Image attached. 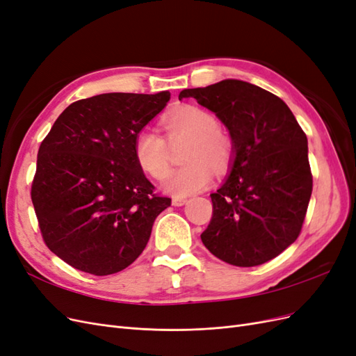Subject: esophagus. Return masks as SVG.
<instances>
[{
	"instance_id": "esophagus-1",
	"label": "esophagus",
	"mask_w": 356,
	"mask_h": 356,
	"mask_svg": "<svg viewBox=\"0 0 356 356\" xmlns=\"http://www.w3.org/2000/svg\"><path fill=\"white\" fill-rule=\"evenodd\" d=\"M186 202H187V199H182V197L172 199V204H174V207H182V204H186Z\"/></svg>"
}]
</instances>
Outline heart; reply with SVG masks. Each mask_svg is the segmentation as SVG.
Returning a JSON list of instances; mask_svg holds the SVG:
<instances>
[{"mask_svg":"<svg viewBox=\"0 0 356 356\" xmlns=\"http://www.w3.org/2000/svg\"><path fill=\"white\" fill-rule=\"evenodd\" d=\"M169 143L188 139L181 169L170 172L163 190L175 197H186L203 190L212 181V169L222 174L232 159V141L218 127L211 111L195 105H184L163 118ZM134 153L139 168L149 177L163 179L169 170L168 141L153 129L138 132Z\"/></svg>","mask_w":356,"mask_h":356,"instance_id":"b5f03b06","label":"heart"}]
</instances>
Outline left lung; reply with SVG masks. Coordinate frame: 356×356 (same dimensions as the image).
Here are the masks:
<instances>
[{
    "mask_svg": "<svg viewBox=\"0 0 356 356\" xmlns=\"http://www.w3.org/2000/svg\"><path fill=\"white\" fill-rule=\"evenodd\" d=\"M178 98L215 113L233 144L230 175L211 195L203 245L233 266L267 263L296 242L306 217L314 186L306 134L281 98L242 80L186 89Z\"/></svg>",
    "mask_w": 356,
    "mask_h": 356,
    "instance_id": "8db88e82",
    "label": "left lung"
}]
</instances>
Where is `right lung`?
Here are the masks:
<instances>
[{"label": "right lung", "mask_w": 356, "mask_h": 356, "mask_svg": "<svg viewBox=\"0 0 356 356\" xmlns=\"http://www.w3.org/2000/svg\"><path fill=\"white\" fill-rule=\"evenodd\" d=\"M169 99V92L102 93L58 117L38 149L31 199L42 239L60 260L106 276L141 255L170 199L156 195L134 144Z\"/></svg>", "instance_id": "obj_1"}]
</instances>
